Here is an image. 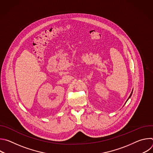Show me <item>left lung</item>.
I'll list each match as a JSON object with an SVG mask.
<instances>
[{
	"label": "left lung",
	"mask_w": 153,
	"mask_h": 153,
	"mask_svg": "<svg viewBox=\"0 0 153 153\" xmlns=\"http://www.w3.org/2000/svg\"><path fill=\"white\" fill-rule=\"evenodd\" d=\"M132 94H133V91H132V92H131V94H130V96H129V97H128V99H129V98H130V97H131V95H132ZM128 100H126V102H127V101H128Z\"/></svg>",
	"instance_id": "obj_1"
}]
</instances>
